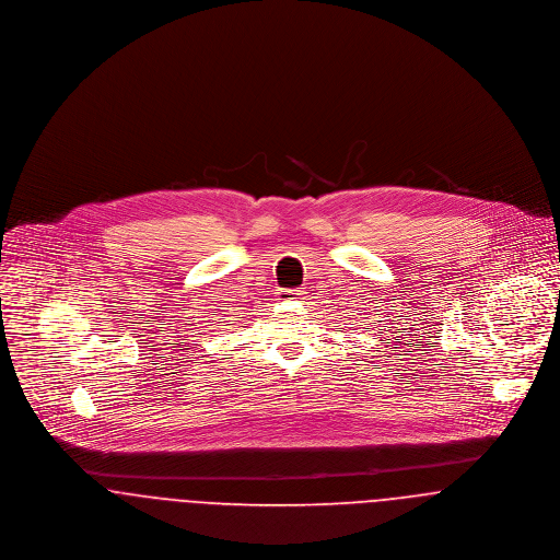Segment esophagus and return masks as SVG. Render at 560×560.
<instances>
[{"mask_svg": "<svg viewBox=\"0 0 560 560\" xmlns=\"http://www.w3.org/2000/svg\"><path fill=\"white\" fill-rule=\"evenodd\" d=\"M301 294H303V290H279L277 299L283 303H292V301H299Z\"/></svg>", "mask_w": 560, "mask_h": 560, "instance_id": "esophagus-1", "label": "esophagus"}]
</instances>
